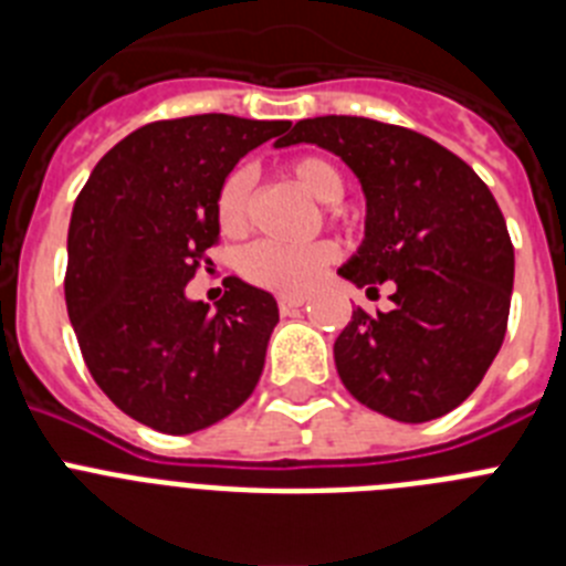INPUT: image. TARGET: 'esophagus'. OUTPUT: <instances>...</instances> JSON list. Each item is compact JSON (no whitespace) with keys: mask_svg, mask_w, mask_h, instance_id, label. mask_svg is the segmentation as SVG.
<instances>
[{"mask_svg":"<svg viewBox=\"0 0 566 566\" xmlns=\"http://www.w3.org/2000/svg\"><path fill=\"white\" fill-rule=\"evenodd\" d=\"M280 306V314H292L297 312L300 306H306V297H294V294H283V297L277 300Z\"/></svg>","mask_w":566,"mask_h":566,"instance_id":"obj_1","label":"esophagus"}]
</instances>
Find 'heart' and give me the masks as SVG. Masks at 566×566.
Here are the masks:
<instances>
[{
  "instance_id": "obj_1",
  "label": "heart",
  "mask_w": 566,
  "mask_h": 566,
  "mask_svg": "<svg viewBox=\"0 0 566 566\" xmlns=\"http://www.w3.org/2000/svg\"><path fill=\"white\" fill-rule=\"evenodd\" d=\"M286 172L306 195H312L319 203H337L345 192L343 175L317 155H303L289 161ZM252 169L238 167L223 178L218 198H214V212L218 223L227 234H240L249 223V209H252ZM337 258V249L326 240L308 243V247H283L272 240H260L249 247L240 258V274L277 294H303L323 277L328 266Z\"/></svg>"
}]
</instances>
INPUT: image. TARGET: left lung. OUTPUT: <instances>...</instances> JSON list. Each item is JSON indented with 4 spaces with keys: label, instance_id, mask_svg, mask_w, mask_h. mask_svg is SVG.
Instances as JSON below:
<instances>
[{
    "label": "left lung",
    "instance_id": "obj_1",
    "mask_svg": "<svg viewBox=\"0 0 566 566\" xmlns=\"http://www.w3.org/2000/svg\"><path fill=\"white\" fill-rule=\"evenodd\" d=\"M317 144L357 175L365 238L337 269L365 292L391 280V312L357 308L334 343L354 399L397 422L444 417L502 348L513 243L496 198L468 164L413 129L359 115L303 118L274 147Z\"/></svg>",
    "mask_w": 566,
    "mask_h": 566
}]
</instances>
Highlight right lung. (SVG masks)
Instances as JSON below:
<instances>
[{
	"instance_id": "obj_1",
	"label": "right lung",
	"mask_w": 566,
	"mask_h": 566,
	"mask_svg": "<svg viewBox=\"0 0 566 566\" xmlns=\"http://www.w3.org/2000/svg\"><path fill=\"white\" fill-rule=\"evenodd\" d=\"M289 122L207 113L115 144L78 192L64 300L90 374L127 417L184 437L240 408L263 374L277 300L227 277L214 312L187 297L234 164Z\"/></svg>"
}]
</instances>
